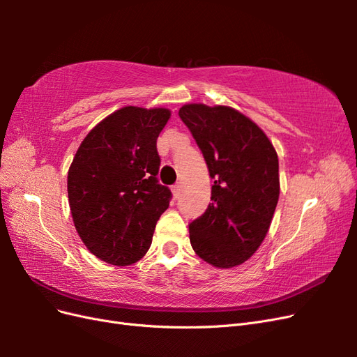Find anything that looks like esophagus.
Segmentation results:
<instances>
[{
  "label": "esophagus",
  "instance_id": "esophagus-1",
  "mask_svg": "<svg viewBox=\"0 0 357 357\" xmlns=\"http://www.w3.org/2000/svg\"><path fill=\"white\" fill-rule=\"evenodd\" d=\"M171 190H172V195H174V198H178L180 193H181V186L177 183V185H174V186L171 188Z\"/></svg>",
  "mask_w": 357,
  "mask_h": 357
}]
</instances>
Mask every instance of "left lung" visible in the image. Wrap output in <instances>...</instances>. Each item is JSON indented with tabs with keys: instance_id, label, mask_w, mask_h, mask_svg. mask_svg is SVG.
Instances as JSON below:
<instances>
[{
	"instance_id": "left-lung-1",
	"label": "left lung",
	"mask_w": 357,
	"mask_h": 357,
	"mask_svg": "<svg viewBox=\"0 0 357 357\" xmlns=\"http://www.w3.org/2000/svg\"><path fill=\"white\" fill-rule=\"evenodd\" d=\"M178 116L214 178L208 208L189 225L192 248L215 268L241 265L265 240L277 207L275 149L252 119L232 107L186 104Z\"/></svg>"
}]
</instances>
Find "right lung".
Listing matches in <instances>:
<instances>
[{"label":"right lung","instance_id":"obj_1","mask_svg":"<svg viewBox=\"0 0 357 357\" xmlns=\"http://www.w3.org/2000/svg\"><path fill=\"white\" fill-rule=\"evenodd\" d=\"M169 117L162 107H122L92 128L75 152L67 183L73 222L88 250L107 264L139 261L168 208L171 190L156 178V139Z\"/></svg>","mask_w":357,"mask_h":357}]
</instances>
